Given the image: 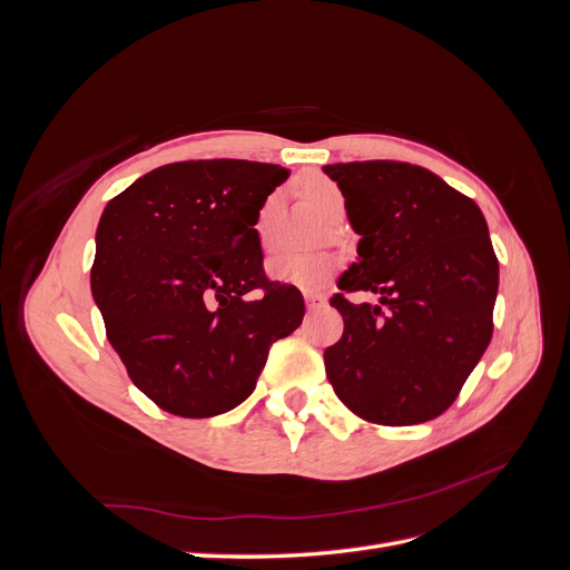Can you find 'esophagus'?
I'll use <instances>...</instances> for the list:
<instances>
[{
	"label": "esophagus",
	"mask_w": 570,
	"mask_h": 570,
	"mask_svg": "<svg viewBox=\"0 0 570 570\" xmlns=\"http://www.w3.org/2000/svg\"><path fill=\"white\" fill-rule=\"evenodd\" d=\"M304 302H306L308 308H316V306H321V304L325 302V295H323V292L306 289V292H304Z\"/></svg>",
	"instance_id": "esophagus-1"
}]
</instances>
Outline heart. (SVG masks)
I'll return each mask as SVG.
<instances>
[{"instance_id": "heart-1", "label": "heart", "mask_w": 570, "mask_h": 570, "mask_svg": "<svg viewBox=\"0 0 570 570\" xmlns=\"http://www.w3.org/2000/svg\"><path fill=\"white\" fill-rule=\"evenodd\" d=\"M302 189H304V197L312 202L316 206V212H321L325 218L340 220L344 216V195H342V189L335 180L323 178V176H314V178L304 180ZM278 204H281L278 195H268L264 199V204L258 206L254 228H256V235L264 245L268 243V237L273 233V223H275V214H278ZM337 266H340V262H337L335 254L295 252V249H275L266 262V271H268L273 281L285 283V285H295V287H304V289L321 287L337 271Z\"/></svg>"}]
</instances>
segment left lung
<instances>
[{
    "mask_svg": "<svg viewBox=\"0 0 570 570\" xmlns=\"http://www.w3.org/2000/svg\"><path fill=\"white\" fill-rule=\"evenodd\" d=\"M361 235L331 304L344 318L325 373L340 402L377 425L438 419L492 340L499 262L478 204L404 161L323 166ZM373 291L377 305H354Z\"/></svg>",
    "mask_w": 570,
    "mask_h": 570,
    "instance_id": "left-lung-1",
    "label": "left lung"
}]
</instances>
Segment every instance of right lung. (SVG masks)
<instances>
[{
  "mask_svg": "<svg viewBox=\"0 0 570 570\" xmlns=\"http://www.w3.org/2000/svg\"><path fill=\"white\" fill-rule=\"evenodd\" d=\"M289 174L243 159L154 168L114 197L97 226L92 297L130 381L159 409L209 419L254 392L304 299L268 281L254 228Z\"/></svg>",
  "mask_w": 570,
  "mask_h": 570,
  "instance_id": "1",
  "label": "right lung"
}]
</instances>
